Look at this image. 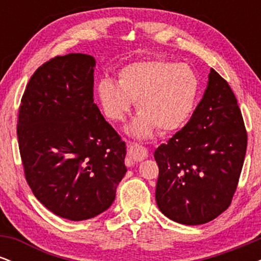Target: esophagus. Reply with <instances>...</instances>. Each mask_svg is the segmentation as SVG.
Returning a JSON list of instances; mask_svg holds the SVG:
<instances>
[{"label":"esophagus","instance_id":"esophagus-1","mask_svg":"<svg viewBox=\"0 0 261 261\" xmlns=\"http://www.w3.org/2000/svg\"><path fill=\"white\" fill-rule=\"evenodd\" d=\"M127 153L131 157V160H134L135 162H141L145 160V158H147L148 151L147 148L139 145V143L131 142L130 145H128Z\"/></svg>","mask_w":261,"mask_h":261}]
</instances>
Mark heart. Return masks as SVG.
<instances>
[{
  "instance_id": "1",
  "label": "heart",
  "mask_w": 261,
  "mask_h": 261,
  "mask_svg": "<svg viewBox=\"0 0 261 261\" xmlns=\"http://www.w3.org/2000/svg\"><path fill=\"white\" fill-rule=\"evenodd\" d=\"M200 81L194 68L184 62L146 60L119 71L118 83L103 79L97 97L109 120L122 121L135 101L139 116L127 127L128 134L147 139L155 128L172 133L190 118L199 95Z\"/></svg>"
}]
</instances>
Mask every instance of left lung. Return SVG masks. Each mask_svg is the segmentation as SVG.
I'll list each match as a JSON object with an SVG mask.
<instances>
[{
	"label": "left lung",
	"mask_w": 261,
	"mask_h": 261,
	"mask_svg": "<svg viewBox=\"0 0 261 261\" xmlns=\"http://www.w3.org/2000/svg\"><path fill=\"white\" fill-rule=\"evenodd\" d=\"M247 143L234 93L211 68L190 120L154 151L160 169L155 201L162 214L189 226L220 216L237 190Z\"/></svg>",
	"instance_id": "8db88e82"
}]
</instances>
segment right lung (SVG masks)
I'll list each match as a JSON object with an SVG mask.
<instances>
[{
  "mask_svg": "<svg viewBox=\"0 0 261 261\" xmlns=\"http://www.w3.org/2000/svg\"><path fill=\"white\" fill-rule=\"evenodd\" d=\"M95 60L55 56L35 71L18 110L27 182L47 210L83 221L110 207L126 173V146L93 99Z\"/></svg>",
  "mask_w": 261,
  "mask_h": 261,
  "instance_id": "add662e5",
  "label": "right lung"
}]
</instances>
